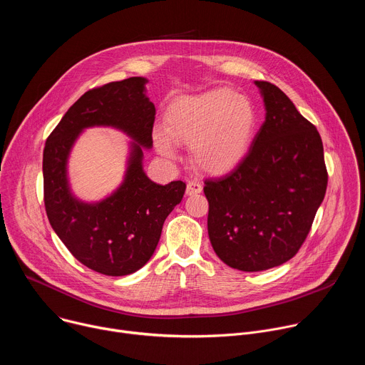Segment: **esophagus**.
<instances>
[{
	"label": "esophagus",
	"instance_id": "obj_1",
	"mask_svg": "<svg viewBox=\"0 0 365 365\" xmlns=\"http://www.w3.org/2000/svg\"><path fill=\"white\" fill-rule=\"evenodd\" d=\"M202 192V183L199 180H189L186 186V193L187 195H196Z\"/></svg>",
	"mask_w": 365,
	"mask_h": 365
}]
</instances>
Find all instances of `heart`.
<instances>
[{
	"label": "heart",
	"mask_w": 365,
	"mask_h": 365,
	"mask_svg": "<svg viewBox=\"0 0 365 365\" xmlns=\"http://www.w3.org/2000/svg\"><path fill=\"white\" fill-rule=\"evenodd\" d=\"M255 124L251 101L220 88L178 99L166 114V130L155 128L153 137L168 158L176 154L175 141L189 144L196 165L206 172L222 173L244 159Z\"/></svg>",
	"instance_id": "b5f03b06"
}]
</instances>
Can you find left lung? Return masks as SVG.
I'll use <instances>...</instances> for the list:
<instances>
[{
	"label": "left lung",
	"instance_id": "left-lung-1",
	"mask_svg": "<svg viewBox=\"0 0 365 365\" xmlns=\"http://www.w3.org/2000/svg\"><path fill=\"white\" fill-rule=\"evenodd\" d=\"M266 121L244 159L205 180L207 234L222 262L241 272L286 263L304 242L327 186L324 144L317 127L276 85L255 81Z\"/></svg>",
	"mask_w": 365,
	"mask_h": 365
}]
</instances>
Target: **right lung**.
<instances>
[{
	"label": "right lung",
	"instance_id": "1",
	"mask_svg": "<svg viewBox=\"0 0 365 365\" xmlns=\"http://www.w3.org/2000/svg\"><path fill=\"white\" fill-rule=\"evenodd\" d=\"M145 82L134 76L85 92L50 133L43 151L44 206L51 228L78 262L106 276H127L148 262L186 189L182 180L158 185L143 172L140 145H153L155 115ZM93 125L120 128L138 143L120 189L98 204H83L68 190L66 162L78 133Z\"/></svg>",
	"mask_w": 365,
	"mask_h": 365
}]
</instances>
